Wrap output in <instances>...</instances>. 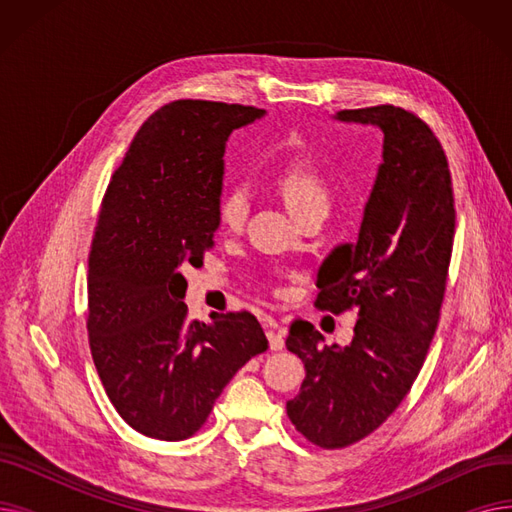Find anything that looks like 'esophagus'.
<instances>
[{"label": "esophagus", "instance_id": "obj_1", "mask_svg": "<svg viewBox=\"0 0 512 512\" xmlns=\"http://www.w3.org/2000/svg\"><path fill=\"white\" fill-rule=\"evenodd\" d=\"M267 340H270L272 351H282L284 348V330L278 328L274 319L267 321Z\"/></svg>", "mask_w": 512, "mask_h": 512}]
</instances>
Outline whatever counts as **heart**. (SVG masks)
<instances>
[{
	"label": "heart",
	"instance_id": "1",
	"mask_svg": "<svg viewBox=\"0 0 512 512\" xmlns=\"http://www.w3.org/2000/svg\"><path fill=\"white\" fill-rule=\"evenodd\" d=\"M274 186L294 218L313 207L330 205L326 176L319 170L317 161L309 155H292L282 161L274 176ZM215 213H218V222L224 228L238 230L245 224L249 213L245 188L240 184H226L218 195V201H215Z\"/></svg>",
	"mask_w": 512,
	"mask_h": 512
}]
</instances>
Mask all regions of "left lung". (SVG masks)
<instances>
[{
	"mask_svg": "<svg viewBox=\"0 0 512 512\" xmlns=\"http://www.w3.org/2000/svg\"><path fill=\"white\" fill-rule=\"evenodd\" d=\"M336 118L378 126L384 164L357 242L338 247L317 274L319 311L357 313L351 344H321L309 321H294L286 338L305 363L288 419L326 450L367 438L409 394L438 328L456 224L448 159L417 114L386 103Z\"/></svg>",
	"mask_w": 512,
	"mask_h": 512,
	"instance_id": "8db88e82",
	"label": "left lung"
}]
</instances>
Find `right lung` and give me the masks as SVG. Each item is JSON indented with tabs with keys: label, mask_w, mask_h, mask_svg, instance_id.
Segmentation results:
<instances>
[{
	"label": "right lung",
	"mask_w": 512,
	"mask_h": 512,
	"mask_svg": "<svg viewBox=\"0 0 512 512\" xmlns=\"http://www.w3.org/2000/svg\"><path fill=\"white\" fill-rule=\"evenodd\" d=\"M253 105L178 99L153 112L112 174L89 253L87 332L107 398L139 434L186 440L234 373L267 351L253 313L188 319L182 267L218 230L224 151Z\"/></svg>",
	"instance_id": "add662e5"
}]
</instances>
